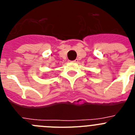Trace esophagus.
<instances>
[{"mask_svg": "<svg viewBox=\"0 0 135 135\" xmlns=\"http://www.w3.org/2000/svg\"><path fill=\"white\" fill-rule=\"evenodd\" d=\"M78 60L77 59H75V60L72 61H71V62H74V63H77V62H78Z\"/></svg>", "mask_w": 135, "mask_h": 135, "instance_id": "obj_1", "label": "esophagus"}]
</instances>
